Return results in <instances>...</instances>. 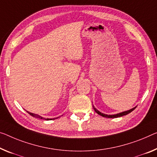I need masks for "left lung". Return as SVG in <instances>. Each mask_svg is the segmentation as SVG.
I'll list each match as a JSON object with an SVG mask.
<instances>
[{
    "mask_svg": "<svg viewBox=\"0 0 157 157\" xmlns=\"http://www.w3.org/2000/svg\"><path fill=\"white\" fill-rule=\"evenodd\" d=\"M136 107H134L132 108V109H130L128 111H126V112H121V113H119V114H114V115H107V114H102V113H101L100 112H99L98 110H97L95 109V107H93V109L95 111V112L98 114L99 115L102 116L103 117H106V118H117V117H123V116H125L128 114H129V113H131V112H132L135 109H136Z\"/></svg>",
    "mask_w": 157,
    "mask_h": 157,
    "instance_id": "obj_1",
    "label": "left lung"
}]
</instances>
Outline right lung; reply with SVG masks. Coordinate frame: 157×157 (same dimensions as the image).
I'll return each mask as SVG.
<instances>
[{
	"label": "right lung",
	"mask_w": 157,
	"mask_h": 157,
	"mask_svg": "<svg viewBox=\"0 0 157 157\" xmlns=\"http://www.w3.org/2000/svg\"><path fill=\"white\" fill-rule=\"evenodd\" d=\"M31 116H32V117H35V118H36V119H45V120H49V119H44V118H43V117H40V116H39V115H38V114H33V113H30V112H27ZM50 120H52V119H50Z\"/></svg>",
	"instance_id": "obj_1"
}]
</instances>
